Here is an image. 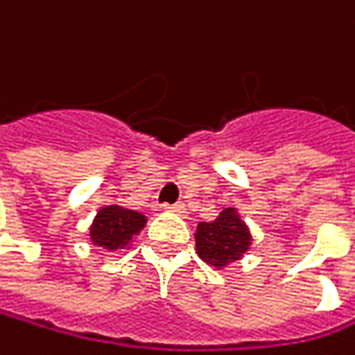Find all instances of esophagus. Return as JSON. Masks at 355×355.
Instances as JSON below:
<instances>
[{"mask_svg": "<svg viewBox=\"0 0 355 355\" xmlns=\"http://www.w3.org/2000/svg\"><path fill=\"white\" fill-rule=\"evenodd\" d=\"M166 210H170V212H174V214H179V216H185L187 214V208H185V204H174V206H166Z\"/></svg>", "mask_w": 355, "mask_h": 355, "instance_id": "obj_1", "label": "esophagus"}]
</instances>
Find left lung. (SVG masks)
<instances>
[{"label": "left lung", "mask_w": 355, "mask_h": 355, "mask_svg": "<svg viewBox=\"0 0 355 355\" xmlns=\"http://www.w3.org/2000/svg\"><path fill=\"white\" fill-rule=\"evenodd\" d=\"M250 245H252V233L235 208H225L216 220L198 225L196 231L198 256L214 268H227L229 264L241 260L250 250Z\"/></svg>", "instance_id": "left-lung-1"}]
</instances>
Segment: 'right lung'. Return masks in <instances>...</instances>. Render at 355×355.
I'll use <instances>...</instances> for the list:
<instances>
[{"label": "right lung", "instance_id": "add662e5", "mask_svg": "<svg viewBox=\"0 0 355 355\" xmlns=\"http://www.w3.org/2000/svg\"><path fill=\"white\" fill-rule=\"evenodd\" d=\"M147 218L141 212L122 208V206H105L97 212L89 235L91 241L110 252L124 250L135 235L145 227Z\"/></svg>", "mask_w": 355, "mask_h": 355}]
</instances>
